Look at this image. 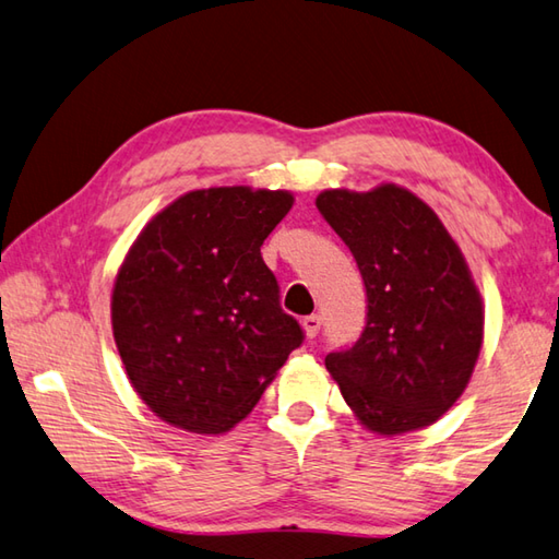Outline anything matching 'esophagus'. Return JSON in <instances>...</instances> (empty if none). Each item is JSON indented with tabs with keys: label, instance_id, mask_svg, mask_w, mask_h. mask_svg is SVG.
<instances>
[{
	"label": "esophagus",
	"instance_id": "34e87169",
	"mask_svg": "<svg viewBox=\"0 0 559 559\" xmlns=\"http://www.w3.org/2000/svg\"><path fill=\"white\" fill-rule=\"evenodd\" d=\"M320 324H322L320 314H308V318H302V332H306V337H308V340L318 337Z\"/></svg>",
	"mask_w": 559,
	"mask_h": 559
}]
</instances>
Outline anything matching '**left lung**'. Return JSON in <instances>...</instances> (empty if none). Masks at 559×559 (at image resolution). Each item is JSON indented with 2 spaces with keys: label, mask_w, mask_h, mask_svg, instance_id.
<instances>
[{
  "label": "left lung",
  "mask_w": 559,
  "mask_h": 559,
  "mask_svg": "<svg viewBox=\"0 0 559 559\" xmlns=\"http://www.w3.org/2000/svg\"><path fill=\"white\" fill-rule=\"evenodd\" d=\"M314 205L357 259L369 302L357 344L324 367L367 430L428 428L464 393L484 344L481 293L460 245L395 182L322 190Z\"/></svg>",
  "instance_id": "obj_1"
}]
</instances>
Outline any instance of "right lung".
Listing matches in <instances>:
<instances>
[{
  "instance_id": "obj_1",
  "label": "right lung",
  "mask_w": 559,
  "mask_h": 559,
  "mask_svg": "<svg viewBox=\"0 0 559 559\" xmlns=\"http://www.w3.org/2000/svg\"><path fill=\"white\" fill-rule=\"evenodd\" d=\"M293 192L190 190L139 231L111 288V332L131 389L186 432L235 428L300 347L261 245Z\"/></svg>"
}]
</instances>
